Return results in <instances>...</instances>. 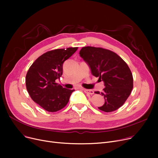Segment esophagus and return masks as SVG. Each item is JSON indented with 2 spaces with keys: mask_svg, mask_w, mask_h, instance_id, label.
Returning a JSON list of instances; mask_svg holds the SVG:
<instances>
[{
  "mask_svg": "<svg viewBox=\"0 0 158 158\" xmlns=\"http://www.w3.org/2000/svg\"><path fill=\"white\" fill-rule=\"evenodd\" d=\"M82 89L84 90V92L86 94H88L89 95H93L94 94V92L92 89Z\"/></svg>",
  "mask_w": 158,
  "mask_h": 158,
  "instance_id": "esophagus-1",
  "label": "esophagus"
}]
</instances>
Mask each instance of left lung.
Wrapping results in <instances>:
<instances>
[{"label": "left lung", "mask_w": 158, "mask_h": 158, "mask_svg": "<svg viewBox=\"0 0 158 158\" xmlns=\"http://www.w3.org/2000/svg\"><path fill=\"white\" fill-rule=\"evenodd\" d=\"M80 56L89 65L93 76L103 81L104 104L98 108L104 112L118 110L127 99L133 88V77L127 63L115 52L101 47H84Z\"/></svg>", "instance_id": "8db88e82"}]
</instances>
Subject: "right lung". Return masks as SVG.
<instances>
[{"label": "right lung", "instance_id": "obj_1", "mask_svg": "<svg viewBox=\"0 0 158 158\" xmlns=\"http://www.w3.org/2000/svg\"><path fill=\"white\" fill-rule=\"evenodd\" d=\"M78 47L48 51L35 60L26 74V85L32 101L48 112L63 109L73 89L64 88L56 82L63 74V64Z\"/></svg>", "mask_w": 158, "mask_h": 158}]
</instances>
